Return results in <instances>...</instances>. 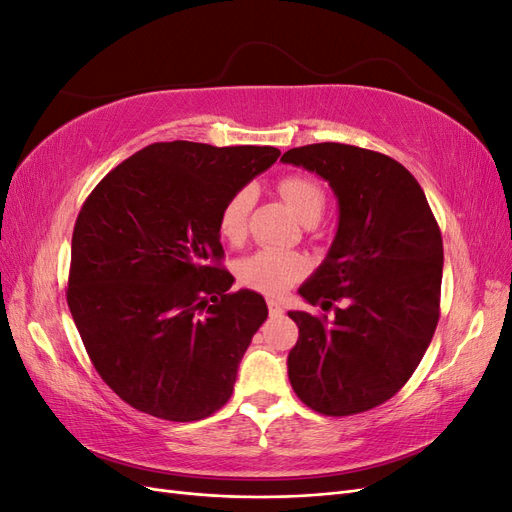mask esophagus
I'll use <instances>...</instances> for the list:
<instances>
[{
  "mask_svg": "<svg viewBox=\"0 0 512 512\" xmlns=\"http://www.w3.org/2000/svg\"><path fill=\"white\" fill-rule=\"evenodd\" d=\"M267 305H269V314H271V318H277V316H282V314H284V307H282V303H280V301L269 299V301H267Z\"/></svg>",
  "mask_w": 512,
  "mask_h": 512,
  "instance_id": "obj_1",
  "label": "esophagus"
}]
</instances>
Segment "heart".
I'll return each mask as SVG.
<instances>
[{"mask_svg": "<svg viewBox=\"0 0 512 512\" xmlns=\"http://www.w3.org/2000/svg\"><path fill=\"white\" fill-rule=\"evenodd\" d=\"M277 192L282 194L292 213L305 222H318L327 207V194L322 185L307 175H290L277 183ZM254 205V190L241 188L232 194L218 218V230L224 241L237 245L247 235V218ZM241 286L256 292L277 297L286 292L294 282L307 273V260L297 252L282 250H258L245 256L235 267Z\"/></svg>", "mask_w": 512, "mask_h": 512, "instance_id": "heart-1", "label": "heart"}]
</instances>
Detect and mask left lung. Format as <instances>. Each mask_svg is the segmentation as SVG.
Here are the masks:
<instances>
[{
	"label": "left lung",
	"mask_w": 512,
	"mask_h": 512,
	"mask_svg": "<svg viewBox=\"0 0 512 512\" xmlns=\"http://www.w3.org/2000/svg\"><path fill=\"white\" fill-rule=\"evenodd\" d=\"M282 162L322 177L339 205L329 254L299 288L309 305L335 314L288 312L299 327L288 378L312 410L359 414L410 380L436 331L440 228L410 170L384 153L316 143L286 151Z\"/></svg>",
	"instance_id": "obj_1"
}]
</instances>
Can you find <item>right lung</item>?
<instances>
[{
    "label": "right lung",
    "mask_w": 512,
    "mask_h": 512,
    "mask_svg": "<svg viewBox=\"0 0 512 512\" xmlns=\"http://www.w3.org/2000/svg\"><path fill=\"white\" fill-rule=\"evenodd\" d=\"M280 153L153 143L85 200L72 232L68 307L100 378L132 408L190 423L230 399L269 309L254 290L228 292L235 277L218 265V218Z\"/></svg>",
    "instance_id": "1"
}]
</instances>
